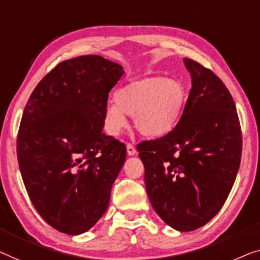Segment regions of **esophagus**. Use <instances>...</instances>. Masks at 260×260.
Returning <instances> with one entry per match:
<instances>
[{"label":"esophagus","instance_id":"1","mask_svg":"<svg viewBox=\"0 0 260 260\" xmlns=\"http://www.w3.org/2000/svg\"><path fill=\"white\" fill-rule=\"evenodd\" d=\"M127 154L128 155H134L135 153H137V151H135V148H134V146L132 145V144H127Z\"/></svg>","mask_w":260,"mask_h":260}]
</instances>
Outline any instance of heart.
I'll return each mask as SVG.
<instances>
[{
  "label": "heart",
  "instance_id": "obj_1",
  "mask_svg": "<svg viewBox=\"0 0 260 260\" xmlns=\"http://www.w3.org/2000/svg\"><path fill=\"white\" fill-rule=\"evenodd\" d=\"M187 90L179 79L147 76L120 87L115 105L105 112V127L111 135L126 127V116H133L135 128L145 137H161L174 128L184 112Z\"/></svg>",
  "mask_w": 260,
  "mask_h": 260
}]
</instances>
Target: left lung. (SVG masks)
Wrapping results in <instances>:
<instances>
[{"mask_svg":"<svg viewBox=\"0 0 260 260\" xmlns=\"http://www.w3.org/2000/svg\"><path fill=\"white\" fill-rule=\"evenodd\" d=\"M192 88L171 132L138 145L145 185L154 211L180 232L194 231L220 211L241 159L235 101L211 69L184 58Z\"/></svg>","mask_w":260,"mask_h":260,"instance_id":"left-lung-1","label":"left lung"}]
</instances>
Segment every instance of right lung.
Listing matches in <instances>:
<instances>
[{
  "label": "right lung",
  "mask_w": 260,
  "mask_h": 260,
  "mask_svg": "<svg viewBox=\"0 0 260 260\" xmlns=\"http://www.w3.org/2000/svg\"><path fill=\"white\" fill-rule=\"evenodd\" d=\"M123 73L99 55L62 61L25 105L16 146L22 179L38 213L66 235L96 224L125 164V144L102 132L108 94Z\"/></svg>",
  "instance_id": "obj_1"
}]
</instances>
